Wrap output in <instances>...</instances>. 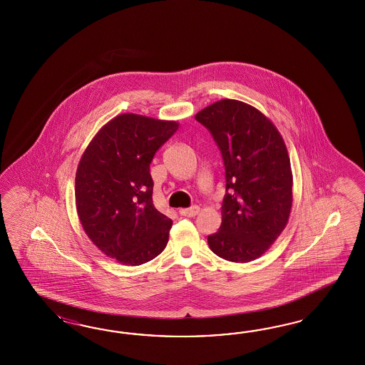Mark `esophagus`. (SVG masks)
I'll return each instance as SVG.
<instances>
[{"label": "esophagus", "instance_id": "esophagus-1", "mask_svg": "<svg viewBox=\"0 0 365 365\" xmlns=\"http://www.w3.org/2000/svg\"><path fill=\"white\" fill-rule=\"evenodd\" d=\"M199 209L198 206H192V207H188V209H180L179 214L180 215H185V217H195L198 214Z\"/></svg>", "mask_w": 365, "mask_h": 365}]
</instances>
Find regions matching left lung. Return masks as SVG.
I'll return each mask as SVG.
<instances>
[{
  "label": "left lung",
  "instance_id": "left-lung-1",
  "mask_svg": "<svg viewBox=\"0 0 365 365\" xmlns=\"http://www.w3.org/2000/svg\"><path fill=\"white\" fill-rule=\"evenodd\" d=\"M221 150L226 191L220 230L211 252L230 262L265 255L287 227L293 203V174L287 144L273 122L253 106L222 99L199 110Z\"/></svg>",
  "mask_w": 365,
  "mask_h": 365
}]
</instances>
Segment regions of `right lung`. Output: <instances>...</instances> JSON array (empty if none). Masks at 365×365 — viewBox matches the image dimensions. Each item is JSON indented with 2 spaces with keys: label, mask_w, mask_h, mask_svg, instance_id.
I'll list each match as a JSON object with an SVG mask.
<instances>
[{
  "label": "right lung",
  "mask_w": 365,
  "mask_h": 365,
  "mask_svg": "<svg viewBox=\"0 0 365 365\" xmlns=\"http://www.w3.org/2000/svg\"><path fill=\"white\" fill-rule=\"evenodd\" d=\"M179 123L120 113L106 123L80 158L75 198L92 243L123 265L145 264L168 242L173 221L153 203L150 165Z\"/></svg>",
  "instance_id": "add662e5"
}]
</instances>
